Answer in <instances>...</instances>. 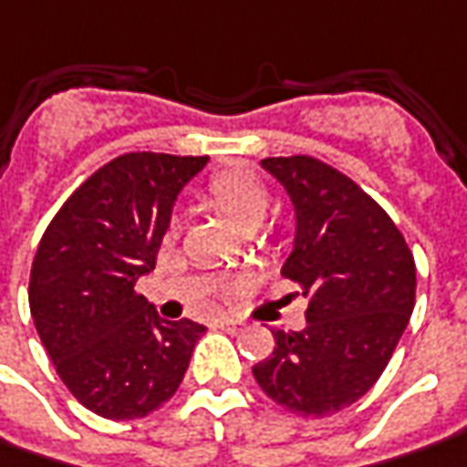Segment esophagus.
<instances>
[{"instance_id":"esophagus-1","label":"esophagus","mask_w":467,"mask_h":467,"mask_svg":"<svg viewBox=\"0 0 467 467\" xmlns=\"http://www.w3.org/2000/svg\"><path fill=\"white\" fill-rule=\"evenodd\" d=\"M217 325H220L222 329H227V332H237V329H240V322L233 319V317H220V319H217Z\"/></svg>"}]
</instances>
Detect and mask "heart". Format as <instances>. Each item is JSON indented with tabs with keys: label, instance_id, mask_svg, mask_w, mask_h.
I'll return each instance as SVG.
<instances>
[{
	"label": "heart",
	"instance_id": "1",
	"mask_svg": "<svg viewBox=\"0 0 467 467\" xmlns=\"http://www.w3.org/2000/svg\"><path fill=\"white\" fill-rule=\"evenodd\" d=\"M209 193L240 230H255L260 222L265 220L268 207H271L268 186L250 171L220 173L209 183ZM171 230H179V217L171 220Z\"/></svg>",
	"mask_w": 467,
	"mask_h": 467
}]
</instances>
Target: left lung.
I'll return each mask as SVG.
<instances>
[{
	"instance_id": "left-lung-1",
	"label": "left lung",
	"mask_w": 467,
	"mask_h": 467,
	"mask_svg": "<svg viewBox=\"0 0 467 467\" xmlns=\"http://www.w3.org/2000/svg\"><path fill=\"white\" fill-rule=\"evenodd\" d=\"M296 209L281 274L306 306L301 332L275 329L253 366L258 386L299 417H329L380 379L414 309L417 265L404 234L353 179L312 155L265 158Z\"/></svg>"
}]
</instances>
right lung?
<instances>
[{
  "mask_svg": "<svg viewBox=\"0 0 467 467\" xmlns=\"http://www.w3.org/2000/svg\"><path fill=\"white\" fill-rule=\"evenodd\" d=\"M207 155L125 153L50 220L30 271V314L56 373L88 411L140 420L176 393L207 332L168 322L135 291L150 274L183 183Z\"/></svg>",
  "mask_w": 467,
  "mask_h": 467,
  "instance_id": "right-lung-1",
  "label": "right lung"
}]
</instances>
